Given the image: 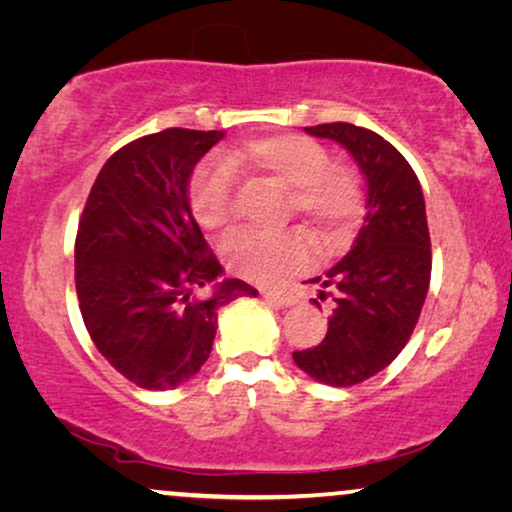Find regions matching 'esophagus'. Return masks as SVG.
Returning a JSON list of instances; mask_svg holds the SVG:
<instances>
[{
  "label": "esophagus",
  "mask_w": 512,
  "mask_h": 512,
  "mask_svg": "<svg viewBox=\"0 0 512 512\" xmlns=\"http://www.w3.org/2000/svg\"><path fill=\"white\" fill-rule=\"evenodd\" d=\"M263 298L270 300V303H275V305H282V307H291L298 303L296 296H291V293H282V291H263Z\"/></svg>",
  "instance_id": "1"
}]
</instances>
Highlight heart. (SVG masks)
Instances as JSON below:
<instances>
[{"instance_id":"heart-1","label":"heart","mask_w":512,"mask_h":512,"mask_svg":"<svg viewBox=\"0 0 512 512\" xmlns=\"http://www.w3.org/2000/svg\"><path fill=\"white\" fill-rule=\"evenodd\" d=\"M235 170H247L286 191V212L303 219L328 249L349 235L363 205L361 179L352 167L331 163L326 146L305 135H270L228 151L226 163L200 165L188 184L195 221L226 230L237 219ZM226 263L258 284H279L312 263V244L300 230L230 235L221 244Z\"/></svg>"}]
</instances>
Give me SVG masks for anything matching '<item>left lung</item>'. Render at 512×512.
<instances>
[{
	"mask_svg": "<svg viewBox=\"0 0 512 512\" xmlns=\"http://www.w3.org/2000/svg\"><path fill=\"white\" fill-rule=\"evenodd\" d=\"M305 132L352 153L368 181V200L352 251L326 277L312 279L324 286L321 300L333 298L326 338L293 352V361L317 382L352 387L387 368L417 326L431 282L424 195L408 160L377 132L352 123Z\"/></svg>",
	"mask_w": 512,
	"mask_h": 512,
	"instance_id": "1",
	"label": "left lung"
}]
</instances>
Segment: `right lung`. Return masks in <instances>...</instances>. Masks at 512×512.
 <instances>
[{
	"instance_id": "1",
	"label": "right lung",
	"mask_w": 512,
	"mask_h": 512,
	"mask_svg": "<svg viewBox=\"0 0 512 512\" xmlns=\"http://www.w3.org/2000/svg\"><path fill=\"white\" fill-rule=\"evenodd\" d=\"M223 137L219 130L167 128L111 156L83 207L74 279L83 324L100 354L149 391L174 389L209 359L216 317L240 296L242 279H223L188 205V179ZM213 284L198 299L194 291Z\"/></svg>"
}]
</instances>
